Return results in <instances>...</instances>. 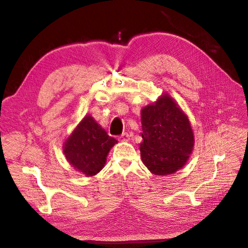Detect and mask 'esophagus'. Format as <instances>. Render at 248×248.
Instances as JSON below:
<instances>
[{
    "instance_id": "esophagus-1",
    "label": "esophagus",
    "mask_w": 248,
    "mask_h": 248,
    "mask_svg": "<svg viewBox=\"0 0 248 248\" xmlns=\"http://www.w3.org/2000/svg\"><path fill=\"white\" fill-rule=\"evenodd\" d=\"M129 134L127 133V132H125V133H123L122 136H120V138H119V140H121V141H128L129 140Z\"/></svg>"
}]
</instances>
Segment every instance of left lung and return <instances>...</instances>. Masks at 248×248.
Masks as SVG:
<instances>
[{
    "instance_id": "8db88e82",
    "label": "left lung",
    "mask_w": 248,
    "mask_h": 248,
    "mask_svg": "<svg viewBox=\"0 0 248 248\" xmlns=\"http://www.w3.org/2000/svg\"><path fill=\"white\" fill-rule=\"evenodd\" d=\"M140 157L154 175L174 174L182 169L194 146L190 122L169 94L161 95L140 111Z\"/></svg>"
}]
</instances>
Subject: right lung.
Listing matches in <instances>:
<instances>
[{"instance_id":"1","label":"right lung","mask_w":248,"mask_h":248,"mask_svg":"<svg viewBox=\"0 0 248 248\" xmlns=\"http://www.w3.org/2000/svg\"><path fill=\"white\" fill-rule=\"evenodd\" d=\"M117 142L93 117L86 115L66 140L63 152L72 168L91 177L103 169L110 148Z\"/></svg>"}]
</instances>
